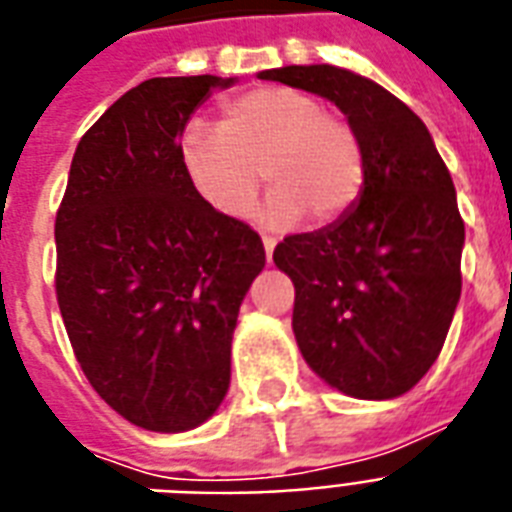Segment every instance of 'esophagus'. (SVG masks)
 Here are the masks:
<instances>
[{
  "label": "esophagus",
  "instance_id": "1",
  "mask_svg": "<svg viewBox=\"0 0 512 512\" xmlns=\"http://www.w3.org/2000/svg\"><path fill=\"white\" fill-rule=\"evenodd\" d=\"M261 245H264V253H267V261H272V251H275L277 240H272V237H264V240H261Z\"/></svg>",
  "mask_w": 512,
  "mask_h": 512
}]
</instances>
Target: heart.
Instances as JSON below:
<instances>
[{
	"label": "heart",
	"mask_w": 512,
	"mask_h": 512,
	"mask_svg": "<svg viewBox=\"0 0 512 512\" xmlns=\"http://www.w3.org/2000/svg\"><path fill=\"white\" fill-rule=\"evenodd\" d=\"M181 165L194 192L229 219L251 213L264 173L275 181L261 221L272 229L318 224L350 211L366 184V152L350 120L318 95L267 85L229 98L221 128L192 120L181 133Z\"/></svg>",
	"instance_id": "heart-1"
}]
</instances>
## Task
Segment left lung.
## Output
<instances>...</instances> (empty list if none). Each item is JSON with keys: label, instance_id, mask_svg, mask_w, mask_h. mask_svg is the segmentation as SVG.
<instances>
[{"label": "left lung", "instance_id": "obj_1", "mask_svg": "<svg viewBox=\"0 0 512 512\" xmlns=\"http://www.w3.org/2000/svg\"><path fill=\"white\" fill-rule=\"evenodd\" d=\"M259 79L339 106L366 152V184L350 211L275 248V267L296 291L301 358L350 398H398L441 355L462 291L454 181L425 122L374 79L328 63Z\"/></svg>", "mask_w": 512, "mask_h": 512}]
</instances>
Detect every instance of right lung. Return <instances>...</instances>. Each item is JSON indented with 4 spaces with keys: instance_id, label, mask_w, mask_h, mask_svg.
I'll return each mask as SVG.
<instances>
[{
    "instance_id": "1",
    "label": "right lung",
    "mask_w": 512,
    "mask_h": 512,
    "mask_svg": "<svg viewBox=\"0 0 512 512\" xmlns=\"http://www.w3.org/2000/svg\"><path fill=\"white\" fill-rule=\"evenodd\" d=\"M237 77H154L117 98L71 160L55 219V293L87 382L130 425L186 433L219 411L232 334L264 269L248 224L213 211L181 133Z\"/></svg>"
}]
</instances>
